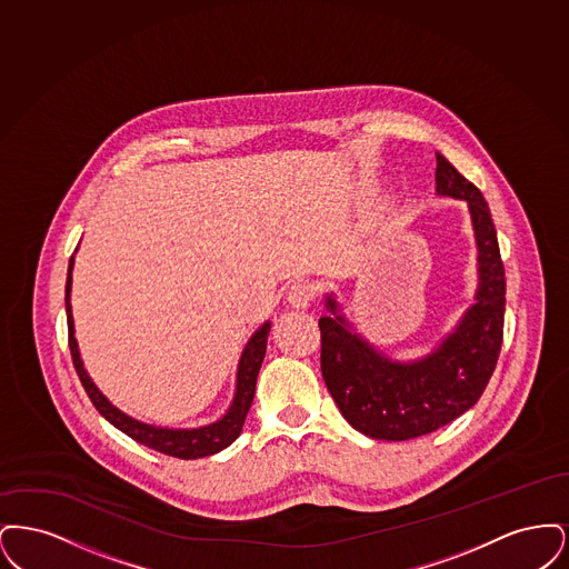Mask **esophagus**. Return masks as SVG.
Segmentation results:
<instances>
[{"label":"esophagus","instance_id":"obj_1","mask_svg":"<svg viewBox=\"0 0 569 569\" xmlns=\"http://www.w3.org/2000/svg\"><path fill=\"white\" fill-rule=\"evenodd\" d=\"M288 300H290V305L297 307V309L309 307V305L316 300V288H313V283H311V281H305V279H298V281H295V283L290 286V290H288Z\"/></svg>","mask_w":569,"mask_h":569}]
</instances>
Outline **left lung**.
<instances>
[{
	"label": "left lung",
	"instance_id": "left-lung-1",
	"mask_svg": "<svg viewBox=\"0 0 569 569\" xmlns=\"http://www.w3.org/2000/svg\"><path fill=\"white\" fill-rule=\"evenodd\" d=\"M437 191L469 202L480 251L476 305L439 350L413 365L379 356L346 328L341 316L320 318L322 378L356 431L388 441L433 433L476 406L503 343L506 269L487 200L441 153H435ZM326 309L337 313L332 298Z\"/></svg>",
	"mask_w": 569,
	"mask_h": 569
}]
</instances>
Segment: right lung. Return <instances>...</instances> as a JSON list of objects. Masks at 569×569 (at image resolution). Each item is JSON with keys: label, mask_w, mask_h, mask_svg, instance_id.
Instances as JSON below:
<instances>
[{"label": "right lung", "mask_w": 569, "mask_h": 569, "mask_svg": "<svg viewBox=\"0 0 569 569\" xmlns=\"http://www.w3.org/2000/svg\"><path fill=\"white\" fill-rule=\"evenodd\" d=\"M72 262L74 258H70V267H68V279H66V313H68V346L72 353V362L74 369L79 373L82 388L87 392V397L91 399L93 407L109 420L112 427H117L119 431L132 437L138 443L158 450L168 457L174 459H200V457H209L216 455L219 450L228 448L241 431H243L244 416L251 407L253 395H256V379L260 373L264 353H267V339H269V330L271 325L262 326L247 343L241 362H239V376H237V397L232 401L230 411L209 427L202 429H193V431H172V429H156L149 425H142L134 418L121 413L117 407L110 406L107 397L93 386V381L87 376V371L82 369L81 356L77 348V339H74V322H72V311H70V286H72Z\"/></svg>", "instance_id": "1"}]
</instances>
